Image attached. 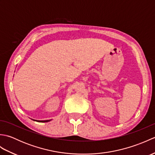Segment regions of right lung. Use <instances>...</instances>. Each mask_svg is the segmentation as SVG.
Returning a JSON list of instances; mask_svg holds the SVG:
<instances>
[{
    "label": "right lung",
    "instance_id": "add662e5",
    "mask_svg": "<svg viewBox=\"0 0 155 155\" xmlns=\"http://www.w3.org/2000/svg\"><path fill=\"white\" fill-rule=\"evenodd\" d=\"M33 120H35V121H37V122H38V123H46V122H49V121H51V120H34V119H32Z\"/></svg>",
    "mask_w": 155,
    "mask_h": 155
}]
</instances>
